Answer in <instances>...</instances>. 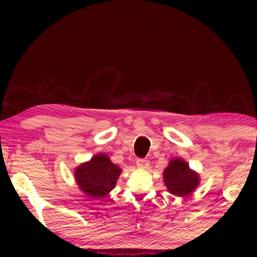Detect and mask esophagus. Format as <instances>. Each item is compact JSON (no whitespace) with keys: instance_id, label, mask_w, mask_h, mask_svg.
<instances>
[{"instance_id":"esophagus-1","label":"esophagus","mask_w":257,"mask_h":257,"mask_svg":"<svg viewBox=\"0 0 257 257\" xmlns=\"http://www.w3.org/2000/svg\"><path fill=\"white\" fill-rule=\"evenodd\" d=\"M136 164L139 168H146V167H149L150 161L147 159H142V158H140V159H137Z\"/></svg>"}]
</instances>
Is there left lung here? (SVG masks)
Instances as JSON below:
<instances>
[{"mask_svg": "<svg viewBox=\"0 0 257 257\" xmlns=\"http://www.w3.org/2000/svg\"><path fill=\"white\" fill-rule=\"evenodd\" d=\"M165 185L172 194L185 196L191 193L199 185V175L189 170L188 165L182 159L172 160L164 171Z\"/></svg>", "mask_w": 257, "mask_h": 257, "instance_id": "left-lung-1", "label": "left lung"}]
</instances>
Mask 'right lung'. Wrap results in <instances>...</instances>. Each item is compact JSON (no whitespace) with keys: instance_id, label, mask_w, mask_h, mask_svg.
Returning a JSON list of instances; mask_svg holds the SVG:
<instances>
[{"instance_id":"1","label":"right lung","mask_w":257,"mask_h":257,"mask_svg":"<svg viewBox=\"0 0 257 257\" xmlns=\"http://www.w3.org/2000/svg\"><path fill=\"white\" fill-rule=\"evenodd\" d=\"M119 174L120 168L106 154H97L76 168L75 178L79 188L91 198H104L115 187Z\"/></svg>"}]
</instances>
